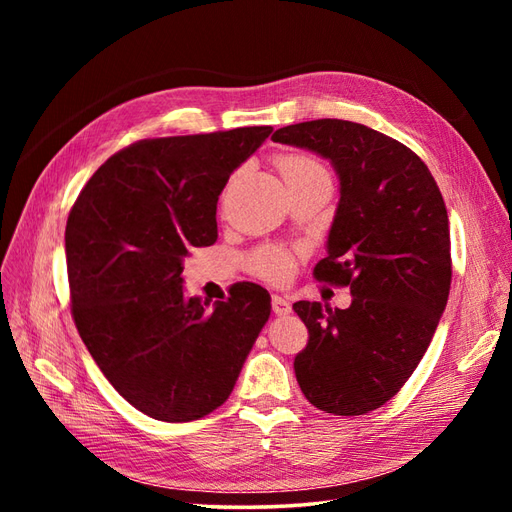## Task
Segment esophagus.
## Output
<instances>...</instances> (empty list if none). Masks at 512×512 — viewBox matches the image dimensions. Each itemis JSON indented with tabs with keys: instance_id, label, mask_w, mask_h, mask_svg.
<instances>
[{
	"instance_id": "1",
	"label": "esophagus",
	"mask_w": 512,
	"mask_h": 512,
	"mask_svg": "<svg viewBox=\"0 0 512 512\" xmlns=\"http://www.w3.org/2000/svg\"><path fill=\"white\" fill-rule=\"evenodd\" d=\"M271 305H273V312L277 316H288L292 312V305L286 297H282V294H273L271 297Z\"/></svg>"
}]
</instances>
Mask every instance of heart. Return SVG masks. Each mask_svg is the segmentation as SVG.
Here are the masks:
<instances>
[{
	"label": "heart",
	"instance_id": "b5f03b06",
	"mask_svg": "<svg viewBox=\"0 0 512 512\" xmlns=\"http://www.w3.org/2000/svg\"><path fill=\"white\" fill-rule=\"evenodd\" d=\"M277 166H280V173L286 185L307 177H314V175H327V170H324L316 160L307 156H284L280 158V162H277ZM247 265H250V269L258 277H262V280L280 282L290 273L292 258L286 250H282V247L267 245L256 250L250 256V260H247Z\"/></svg>",
	"mask_w": 512,
	"mask_h": 512
}]
</instances>
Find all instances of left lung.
Returning <instances> with one entry per match:
<instances>
[{
    "label": "left lung",
    "mask_w": 512,
    "mask_h": 512,
    "mask_svg": "<svg viewBox=\"0 0 512 512\" xmlns=\"http://www.w3.org/2000/svg\"><path fill=\"white\" fill-rule=\"evenodd\" d=\"M271 138L331 160L339 205L314 277L352 294L348 309L292 305L309 333L294 374L318 410L367 414L412 376L448 301L451 232L440 188L412 149L363 123L303 121Z\"/></svg>",
    "instance_id": "1"
}]
</instances>
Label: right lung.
Here are the masks:
<instances>
[{"mask_svg": "<svg viewBox=\"0 0 512 512\" xmlns=\"http://www.w3.org/2000/svg\"><path fill=\"white\" fill-rule=\"evenodd\" d=\"M271 126L145 138L108 158L68 215L72 318L136 410L188 423L220 408L271 314L252 282L209 303L183 292V258L218 239V198Z\"/></svg>", "mask_w": 512, "mask_h": 512, "instance_id": "1", "label": "right lung"}]
</instances>
